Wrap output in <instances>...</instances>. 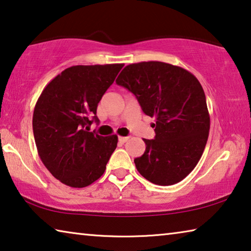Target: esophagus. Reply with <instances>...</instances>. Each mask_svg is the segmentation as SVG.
I'll return each instance as SVG.
<instances>
[{
	"instance_id": "obj_1",
	"label": "esophagus",
	"mask_w": 251,
	"mask_h": 251,
	"mask_svg": "<svg viewBox=\"0 0 251 251\" xmlns=\"http://www.w3.org/2000/svg\"><path fill=\"white\" fill-rule=\"evenodd\" d=\"M129 140V136H119L118 137V141L121 143H125Z\"/></svg>"
}]
</instances>
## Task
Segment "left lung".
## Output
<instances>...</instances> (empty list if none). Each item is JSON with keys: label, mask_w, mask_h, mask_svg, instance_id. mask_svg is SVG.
Segmentation results:
<instances>
[{"label": "left lung", "mask_w": 251, "mask_h": 251, "mask_svg": "<svg viewBox=\"0 0 251 251\" xmlns=\"http://www.w3.org/2000/svg\"><path fill=\"white\" fill-rule=\"evenodd\" d=\"M156 122L154 140L135 165L142 176L158 185H172L192 172L208 141L210 116L203 88L188 70L161 61L126 66L116 79Z\"/></svg>", "instance_id": "8db88e82"}]
</instances>
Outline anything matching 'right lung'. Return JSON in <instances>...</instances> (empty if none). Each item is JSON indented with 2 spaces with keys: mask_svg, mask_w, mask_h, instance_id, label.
<instances>
[{
  "mask_svg": "<svg viewBox=\"0 0 251 251\" xmlns=\"http://www.w3.org/2000/svg\"><path fill=\"white\" fill-rule=\"evenodd\" d=\"M123 63L73 66L54 77L34 107L32 127L39 156L63 184L85 188L98 180L116 149L117 135L88 132L98 102Z\"/></svg>",
  "mask_w": 251,
  "mask_h": 251,
  "instance_id": "obj_1",
  "label": "right lung"
}]
</instances>
